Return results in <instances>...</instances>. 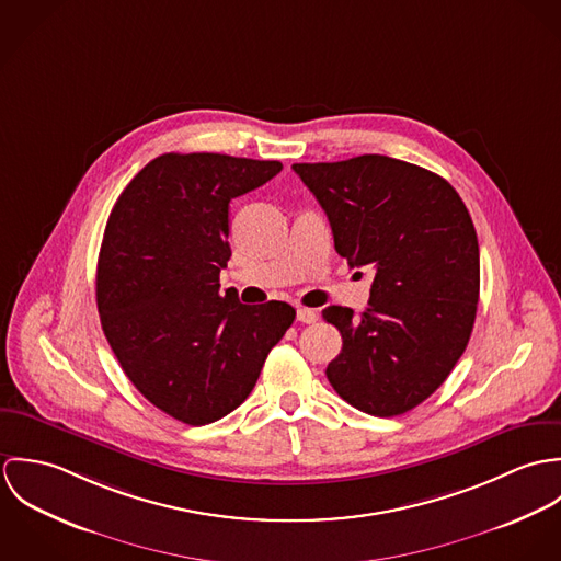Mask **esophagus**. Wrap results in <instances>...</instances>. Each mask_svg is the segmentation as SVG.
<instances>
[{
	"label": "esophagus",
	"mask_w": 561,
	"mask_h": 561,
	"mask_svg": "<svg viewBox=\"0 0 561 561\" xmlns=\"http://www.w3.org/2000/svg\"><path fill=\"white\" fill-rule=\"evenodd\" d=\"M296 318H298V321H302V323H313V321H318V311L316 309H307V307H298Z\"/></svg>",
	"instance_id": "1"
}]
</instances>
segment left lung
I'll return each mask as SVG.
<instances>
[{
	"mask_svg": "<svg viewBox=\"0 0 561 561\" xmlns=\"http://www.w3.org/2000/svg\"><path fill=\"white\" fill-rule=\"evenodd\" d=\"M291 168L320 201L334 250L374 274L360 318L321 311L343 339L328 382L367 414H403L447 380L473 332L480 245L469 209L443 176L387 156Z\"/></svg>",
	"mask_w": 561,
	"mask_h": 561,
	"instance_id": "left-lung-1",
	"label": "left lung"
}]
</instances>
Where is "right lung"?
<instances>
[{"label":"right lung","mask_w":561,"mask_h":561,"mask_svg":"<svg viewBox=\"0 0 561 561\" xmlns=\"http://www.w3.org/2000/svg\"><path fill=\"white\" fill-rule=\"evenodd\" d=\"M280 170V161L165 153L129 181L107 218L96 263L105 339L134 387L187 425L233 412L296 320L287 302L250 307L220 294L229 203Z\"/></svg>","instance_id":"1"}]
</instances>
